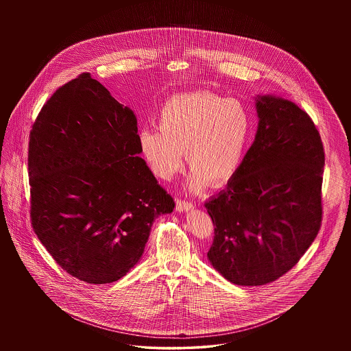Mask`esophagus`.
I'll return each mask as SVG.
<instances>
[{
  "label": "esophagus",
  "mask_w": 351,
  "mask_h": 351,
  "mask_svg": "<svg viewBox=\"0 0 351 351\" xmlns=\"http://www.w3.org/2000/svg\"><path fill=\"white\" fill-rule=\"evenodd\" d=\"M193 209V204L189 201L178 200L176 201V210L178 212H189Z\"/></svg>",
  "instance_id": "obj_1"
}]
</instances>
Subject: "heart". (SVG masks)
Masks as SVG:
<instances>
[{"label": "heart", "instance_id": "obj_1", "mask_svg": "<svg viewBox=\"0 0 351 351\" xmlns=\"http://www.w3.org/2000/svg\"><path fill=\"white\" fill-rule=\"evenodd\" d=\"M158 129H142L139 146L152 172L171 180L186 162L192 168L188 188H222L242 166L251 134L249 110L241 101L210 92H192L166 101Z\"/></svg>", "mask_w": 351, "mask_h": 351}]
</instances>
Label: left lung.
I'll list each match as a JSON object with an SVG mask.
<instances>
[{"instance_id":"8db88e82","label":"left lung","mask_w":351,"mask_h":351,"mask_svg":"<svg viewBox=\"0 0 351 351\" xmlns=\"http://www.w3.org/2000/svg\"><path fill=\"white\" fill-rule=\"evenodd\" d=\"M255 109L258 129L242 166L205 202L216 226L209 262L249 287L283 276L315 241L325 165L317 129L295 102L258 95Z\"/></svg>"}]
</instances>
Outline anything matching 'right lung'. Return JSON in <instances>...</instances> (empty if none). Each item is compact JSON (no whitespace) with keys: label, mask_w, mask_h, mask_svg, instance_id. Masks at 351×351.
<instances>
[{"label":"right lung","mask_w":351,"mask_h":351,"mask_svg":"<svg viewBox=\"0 0 351 351\" xmlns=\"http://www.w3.org/2000/svg\"><path fill=\"white\" fill-rule=\"evenodd\" d=\"M133 110L83 73L45 104L30 132L32 223L69 275L123 278L141 261L154 221L175 202L141 158Z\"/></svg>","instance_id":"add662e5"}]
</instances>
